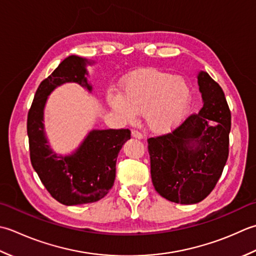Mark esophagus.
<instances>
[{"mask_svg": "<svg viewBox=\"0 0 256 256\" xmlns=\"http://www.w3.org/2000/svg\"><path fill=\"white\" fill-rule=\"evenodd\" d=\"M132 136L134 138H136V139H142V138H144L142 134V132H137V130H132Z\"/></svg>", "mask_w": 256, "mask_h": 256, "instance_id": "obj_1", "label": "esophagus"}]
</instances>
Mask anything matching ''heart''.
Returning <instances> with one entry per match:
<instances>
[{
    "label": "heart",
    "mask_w": 256,
    "mask_h": 256,
    "mask_svg": "<svg viewBox=\"0 0 256 256\" xmlns=\"http://www.w3.org/2000/svg\"><path fill=\"white\" fill-rule=\"evenodd\" d=\"M109 108L126 122L144 114L154 132H166L184 122L190 110L192 90L184 77L168 72L147 68L129 75L120 94L109 92Z\"/></svg>",
    "instance_id": "b5f03b06"
}]
</instances>
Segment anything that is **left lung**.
<instances>
[{
    "mask_svg": "<svg viewBox=\"0 0 256 256\" xmlns=\"http://www.w3.org/2000/svg\"><path fill=\"white\" fill-rule=\"evenodd\" d=\"M203 106L174 132L148 139L151 180L166 200L194 204L214 189L228 156L231 112L220 85L198 72Z\"/></svg>",
    "mask_w": 256,
    "mask_h": 256,
    "instance_id": "obj_1",
    "label": "left lung"
}]
</instances>
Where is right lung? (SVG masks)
<instances>
[{
    "label": "right lung",
    "instance_id": "1",
    "mask_svg": "<svg viewBox=\"0 0 256 256\" xmlns=\"http://www.w3.org/2000/svg\"><path fill=\"white\" fill-rule=\"evenodd\" d=\"M94 62L76 55L66 57L40 84L28 116L30 162L46 190L64 206L96 202L108 194L119 151L130 139L128 129H92L70 154H57L48 144L44 126L48 96L66 82H76L92 92L86 66Z\"/></svg>",
    "mask_w": 256,
    "mask_h": 256
}]
</instances>
